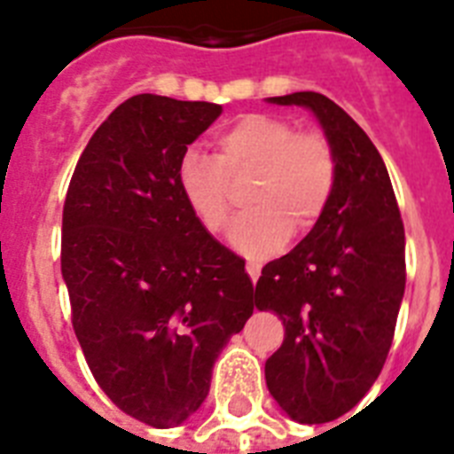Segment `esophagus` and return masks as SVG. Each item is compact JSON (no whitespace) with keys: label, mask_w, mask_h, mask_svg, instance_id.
<instances>
[{"label":"esophagus","mask_w":454,"mask_h":454,"mask_svg":"<svg viewBox=\"0 0 454 454\" xmlns=\"http://www.w3.org/2000/svg\"><path fill=\"white\" fill-rule=\"evenodd\" d=\"M247 273H249V278H252V283H256V280H259V276H262V263L247 262Z\"/></svg>","instance_id":"esophagus-1"}]
</instances>
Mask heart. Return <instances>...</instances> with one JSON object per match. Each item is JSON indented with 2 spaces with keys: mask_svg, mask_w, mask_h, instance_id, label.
<instances>
[{
  "mask_svg": "<svg viewBox=\"0 0 454 454\" xmlns=\"http://www.w3.org/2000/svg\"><path fill=\"white\" fill-rule=\"evenodd\" d=\"M334 145L320 131H297L287 117L249 113L214 138V155L185 151L178 160V191L200 226L223 235L233 216V185L249 178L231 242L245 256L273 254L294 233L323 219L337 188Z\"/></svg>",
  "mask_w": 454,
  "mask_h": 454,
  "instance_id": "obj_1",
  "label": "heart"
}]
</instances>
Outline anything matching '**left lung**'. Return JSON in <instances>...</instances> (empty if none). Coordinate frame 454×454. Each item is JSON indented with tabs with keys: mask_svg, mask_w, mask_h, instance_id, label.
I'll return each instance as SVG.
<instances>
[{
	"mask_svg": "<svg viewBox=\"0 0 454 454\" xmlns=\"http://www.w3.org/2000/svg\"><path fill=\"white\" fill-rule=\"evenodd\" d=\"M316 113L337 153V188L323 219L290 254L263 266L254 306L273 310L285 341L266 387L301 424L337 419L387 363L405 292V228L387 164L365 131L316 91L270 98Z\"/></svg>",
	"mask_w": 454,
	"mask_h": 454,
	"instance_id": "left-lung-1",
	"label": "left lung"
}]
</instances>
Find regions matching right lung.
I'll return each mask as SVG.
<instances>
[{"label": "right lung", "instance_id": "obj_1", "mask_svg": "<svg viewBox=\"0 0 454 454\" xmlns=\"http://www.w3.org/2000/svg\"><path fill=\"white\" fill-rule=\"evenodd\" d=\"M219 115L207 101L131 96L96 129L63 205L60 270L89 370L155 429L202 405L214 360L254 310L245 262L178 191V160Z\"/></svg>", "mask_w": 454, "mask_h": 454}]
</instances>
